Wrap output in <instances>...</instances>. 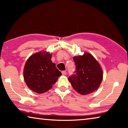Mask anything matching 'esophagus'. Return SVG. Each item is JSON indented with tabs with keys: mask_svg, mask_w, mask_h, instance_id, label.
<instances>
[{
	"mask_svg": "<svg viewBox=\"0 0 128 128\" xmlns=\"http://www.w3.org/2000/svg\"><path fill=\"white\" fill-rule=\"evenodd\" d=\"M62 75L66 76V71H62Z\"/></svg>",
	"mask_w": 128,
	"mask_h": 128,
	"instance_id": "esophagus-1",
	"label": "esophagus"
}]
</instances>
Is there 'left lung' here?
<instances>
[{
    "label": "left lung",
    "mask_w": 128,
    "mask_h": 128,
    "mask_svg": "<svg viewBox=\"0 0 128 128\" xmlns=\"http://www.w3.org/2000/svg\"><path fill=\"white\" fill-rule=\"evenodd\" d=\"M75 62V74L68 78L73 88L85 95L98 89L103 80L102 68L92 54L85 52L84 55L73 57Z\"/></svg>",
    "instance_id": "obj_1"
}]
</instances>
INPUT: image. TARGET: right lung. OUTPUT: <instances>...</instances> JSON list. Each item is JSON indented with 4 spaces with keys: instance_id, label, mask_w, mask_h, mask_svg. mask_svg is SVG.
I'll return each instance as SVG.
<instances>
[{
    "instance_id": "1",
    "label": "right lung",
    "mask_w": 128,
    "mask_h": 128,
    "mask_svg": "<svg viewBox=\"0 0 128 128\" xmlns=\"http://www.w3.org/2000/svg\"><path fill=\"white\" fill-rule=\"evenodd\" d=\"M52 54L39 51L28 58L24 68V79L30 90L38 94L46 92L52 87L61 72L51 61Z\"/></svg>"
}]
</instances>
